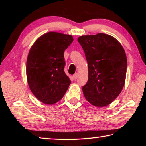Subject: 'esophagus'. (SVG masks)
I'll return each mask as SVG.
<instances>
[{"mask_svg": "<svg viewBox=\"0 0 146 146\" xmlns=\"http://www.w3.org/2000/svg\"><path fill=\"white\" fill-rule=\"evenodd\" d=\"M78 77V73H75V74H74V75H73V78H74V79H76Z\"/></svg>", "mask_w": 146, "mask_h": 146, "instance_id": "obj_1", "label": "esophagus"}]
</instances>
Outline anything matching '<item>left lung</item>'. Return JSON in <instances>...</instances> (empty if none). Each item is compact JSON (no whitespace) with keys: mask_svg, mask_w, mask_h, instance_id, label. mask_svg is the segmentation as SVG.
<instances>
[{"mask_svg":"<svg viewBox=\"0 0 146 146\" xmlns=\"http://www.w3.org/2000/svg\"><path fill=\"white\" fill-rule=\"evenodd\" d=\"M88 64V80L82 87L91 104L103 107L111 103L122 91L127 71L125 51L117 39L104 33L78 38Z\"/></svg>","mask_w":146,"mask_h":146,"instance_id":"obj_1","label":"left lung"}]
</instances>
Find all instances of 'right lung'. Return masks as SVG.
Returning <instances> with one entry per match:
<instances>
[{
    "label": "right lung",
    "mask_w": 146,
    "mask_h": 146,
    "mask_svg": "<svg viewBox=\"0 0 146 146\" xmlns=\"http://www.w3.org/2000/svg\"><path fill=\"white\" fill-rule=\"evenodd\" d=\"M71 35L49 32L37 39L29 50L26 75L29 88L42 102L53 104L68 90L71 80L64 72V51L73 42Z\"/></svg>",
    "instance_id": "obj_1"
}]
</instances>
